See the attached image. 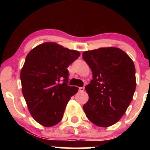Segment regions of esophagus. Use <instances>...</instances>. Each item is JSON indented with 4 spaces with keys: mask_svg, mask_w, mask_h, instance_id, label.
<instances>
[{
    "mask_svg": "<svg viewBox=\"0 0 150 150\" xmlns=\"http://www.w3.org/2000/svg\"><path fill=\"white\" fill-rule=\"evenodd\" d=\"M79 91H80V92H84V91H85V87H80V88H79Z\"/></svg>",
    "mask_w": 150,
    "mask_h": 150,
    "instance_id": "1",
    "label": "esophagus"
}]
</instances>
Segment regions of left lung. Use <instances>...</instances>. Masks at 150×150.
Segmentation results:
<instances>
[{
	"instance_id": "obj_1",
	"label": "left lung",
	"mask_w": 150,
	"mask_h": 150,
	"mask_svg": "<svg viewBox=\"0 0 150 150\" xmlns=\"http://www.w3.org/2000/svg\"><path fill=\"white\" fill-rule=\"evenodd\" d=\"M82 58L93 77L85 87L89 95L83 106L86 116L97 126H111L124 115L133 97L135 65L123 50L112 46L86 51Z\"/></svg>"
}]
</instances>
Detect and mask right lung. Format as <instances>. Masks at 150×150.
<instances>
[{"mask_svg":"<svg viewBox=\"0 0 150 150\" xmlns=\"http://www.w3.org/2000/svg\"><path fill=\"white\" fill-rule=\"evenodd\" d=\"M80 53L54 42L32 49L20 73L22 92L30 114L45 127L58 124L78 87L68 85L69 65Z\"/></svg>","mask_w":150,"mask_h":150,"instance_id":"obj_1","label":"right lung"}]
</instances>
